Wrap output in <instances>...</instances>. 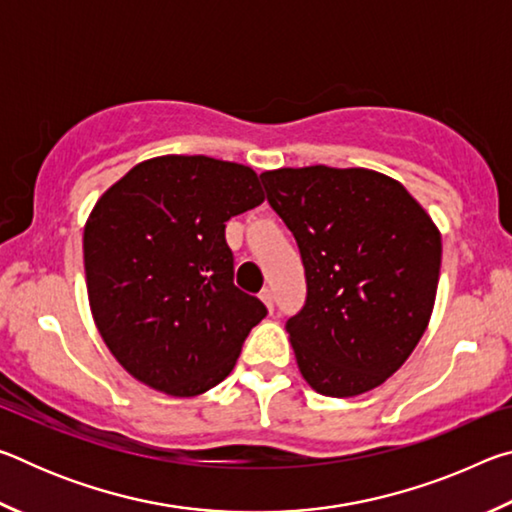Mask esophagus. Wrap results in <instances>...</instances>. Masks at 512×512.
<instances>
[{
    "label": "esophagus",
    "mask_w": 512,
    "mask_h": 512,
    "mask_svg": "<svg viewBox=\"0 0 512 512\" xmlns=\"http://www.w3.org/2000/svg\"><path fill=\"white\" fill-rule=\"evenodd\" d=\"M259 298H262V302L268 307V311H273V307H275V293H273L271 287L262 289V293H259Z\"/></svg>",
    "instance_id": "34e87169"
}]
</instances>
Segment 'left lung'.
I'll use <instances>...</instances> for the list:
<instances>
[{
    "label": "left lung",
    "instance_id": "1",
    "mask_svg": "<svg viewBox=\"0 0 512 512\" xmlns=\"http://www.w3.org/2000/svg\"><path fill=\"white\" fill-rule=\"evenodd\" d=\"M259 178L305 266V307L287 320L302 377L329 397L372 391L429 325L438 228L404 185L370 169L316 164Z\"/></svg>",
    "mask_w": 512,
    "mask_h": 512
}]
</instances>
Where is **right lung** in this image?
<instances>
[{"mask_svg":"<svg viewBox=\"0 0 512 512\" xmlns=\"http://www.w3.org/2000/svg\"><path fill=\"white\" fill-rule=\"evenodd\" d=\"M264 201L257 173L207 155L140 162L85 223L94 323L135 379L171 397L219 384L264 302L235 287L225 223Z\"/></svg>","mask_w":512,"mask_h":512,"instance_id":"1","label":"right lung"}]
</instances>
